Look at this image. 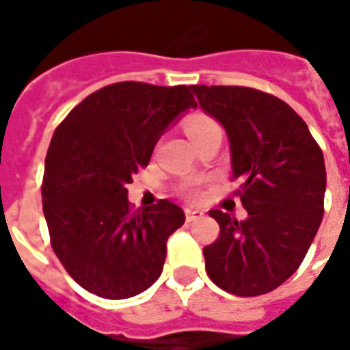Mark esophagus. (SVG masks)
Masks as SVG:
<instances>
[{
    "instance_id": "obj_1",
    "label": "esophagus",
    "mask_w": 350,
    "mask_h": 350,
    "mask_svg": "<svg viewBox=\"0 0 350 350\" xmlns=\"http://www.w3.org/2000/svg\"><path fill=\"white\" fill-rule=\"evenodd\" d=\"M200 217H204V212H202V210H193V208H187V210H185V219L189 221H197V219H200Z\"/></svg>"
}]
</instances>
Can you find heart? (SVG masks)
Instances as JSON below:
<instances>
[{
	"mask_svg": "<svg viewBox=\"0 0 350 350\" xmlns=\"http://www.w3.org/2000/svg\"><path fill=\"white\" fill-rule=\"evenodd\" d=\"M213 129H219V127H217V123L213 122V120H210V118H206V116H193V118H189L187 123H185V131H187L189 138H195L198 137V135H204V133ZM187 197L191 198L198 197V191L187 189Z\"/></svg>",
	"mask_w": 350,
	"mask_h": 350,
	"instance_id": "b5f03b06",
	"label": "heart"
}]
</instances>
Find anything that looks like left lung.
Segmentation results:
<instances>
[{"label": "left lung", "instance_id": "left-lung-1", "mask_svg": "<svg viewBox=\"0 0 350 350\" xmlns=\"http://www.w3.org/2000/svg\"><path fill=\"white\" fill-rule=\"evenodd\" d=\"M223 125L236 195L247 217L212 210L219 238L204 247L213 283L236 296L278 288L298 270L321 227L326 168L308 125L285 100L242 86H191Z\"/></svg>", "mask_w": 350, "mask_h": 350}]
</instances>
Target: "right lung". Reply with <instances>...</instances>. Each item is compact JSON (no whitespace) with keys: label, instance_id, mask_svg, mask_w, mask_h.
I'll list each match as a JSON object with an SVG mask.
<instances>
[{"label":"right lung","instance_id":"1","mask_svg":"<svg viewBox=\"0 0 350 350\" xmlns=\"http://www.w3.org/2000/svg\"><path fill=\"white\" fill-rule=\"evenodd\" d=\"M197 107L187 86L118 82L72 108L50 142L42 212L52 250L88 293L123 300L159 279L185 213L170 200L135 210L127 185L161 135Z\"/></svg>","mask_w":350,"mask_h":350}]
</instances>
